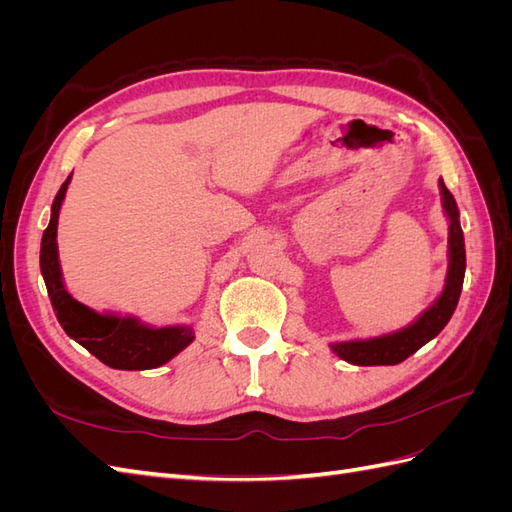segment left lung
<instances>
[{"instance_id": "left-lung-1", "label": "left lung", "mask_w": 512, "mask_h": 512, "mask_svg": "<svg viewBox=\"0 0 512 512\" xmlns=\"http://www.w3.org/2000/svg\"><path fill=\"white\" fill-rule=\"evenodd\" d=\"M438 185L442 194V207L448 218V271L440 297L412 324L395 333L331 344V350L339 359L352 365H397L406 361L418 348L431 342L446 327V322L451 320L459 303L463 275H466V243H463V230L459 224V209L455 198L446 190L442 179Z\"/></svg>"}]
</instances>
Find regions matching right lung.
I'll return each mask as SVG.
<instances>
[{
	"instance_id": "right-lung-1",
	"label": "right lung",
	"mask_w": 512,
	"mask_h": 512,
	"mask_svg": "<svg viewBox=\"0 0 512 512\" xmlns=\"http://www.w3.org/2000/svg\"><path fill=\"white\" fill-rule=\"evenodd\" d=\"M70 179L72 175L61 183L53 200L51 222L46 226L40 243V271L59 324L64 327L68 337L113 369L138 371L168 363L194 342V329L190 324L151 327V324L141 322L136 316L100 314L96 309L76 301L66 290L57 252V220Z\"/></svg>"
}]
</instances>
